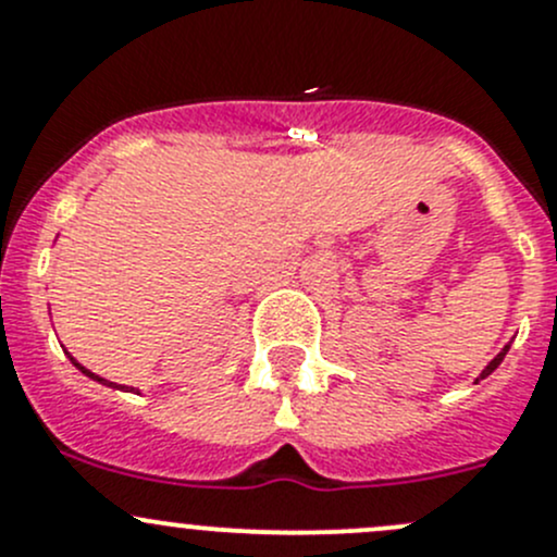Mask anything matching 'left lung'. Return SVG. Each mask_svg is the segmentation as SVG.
<instances>
[{"instance_id": "obj_1", "label": "left lung", "mask_w": 557, "mask_h": 557, "mask_svg": "<svg viewBox=\"0 0 557 557\" xmlns=\"http://www.w3.org/2000/svg\"><path fill=\"white\" fill-rule=\"evenodd\" d=\"M509 345H512V342H509ZM509 345H504V347H502V352H498V356H496V358H493V361H491V363H487V367H485V369H482V372H480V377H476V383H480V380H485V377H487V374H493V372H496V369H498V367H502L504 356H507V352H509Z\"/></svg>"}]
</instances>
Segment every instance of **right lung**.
<instances>
[{
    "mask_svg": "<svg viewBox=\"0 0 557 557\" xmlns=\"http://www.w3.org/2000/svg\"><path fill=\"white\" fill-rule=\"evenodd\" d=\"M64 352H66V350H64ZM66 358H70V361H72V367H75V369H81V372H83V374H86V377H91V380H94V383H99V385H107V387H112V391H126V393H139V391H137V387H128V385H117V383H110V380L99 377V374H94V372H91V369H86V367H83V363H81V361H77V358H75V356H70V352H66Z\"/></svg>",
    "mask_w": 557,
    "mask_h": 557,
    "instance_id": "obj_1",
    "label": "right lung"
}]
</instances>
